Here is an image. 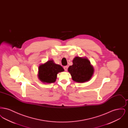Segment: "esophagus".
I'll return each instance as SVG.
<instances>
[{"mask_svg":"<svg viewBox=\"0 0 128 128\" xmlns=\"http://www.w3.org/2000/svg\"><path fill=\"white\" fill-rule=\"evenodd\" d=\"M68 68V67L67 66H64V70H65V71H67Z\"/></svg>","mask_w":128,"mask_h":128,"instance_id":"esophagus-1","label":"esophagus"}]
</instances>
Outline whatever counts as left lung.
I'll list each match as a JSON object with an SVG mask.
<instances>
[{
    "label": "left lung",
    "mask_w": 128,
    "mask_h": 128,
    "mask_svg": "<svg viewBox=\"0 0 128 128\" xmlns=\"http://www.w3.org/2000/svg\"><path fill=\"white\" fill-rule=\"evenodd\" d=\"M73 65L68 68L74 81L84 82L89 80L94 73V68L89 60L86 58L76 56L73 59Z\"/></svg>",
    "instance_id": "8db88e82"
}]
</instances>
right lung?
<instances>
[{"mask_svg": "<svg viewBox=\"0 0 128 128\" xmlns=\"http://www.w3.org/2000/svg\"><path fill=\"white\" fill-rule=\"evenodd\" d=\"M64 71L60 65L56 64L53 60H49L39 67V79L43 82H54L58 72Z\"/></svg>", "mask_w": 128, "mask_h": 128, "instance_id": "add662e5", "label": "right lung"}]
</instances>
